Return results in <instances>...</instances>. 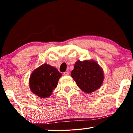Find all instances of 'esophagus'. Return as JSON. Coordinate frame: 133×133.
<instances>
[{
    "instance_id": "1",
    "label": "esophagus",
    "mask_w": 133,
    "mask_h": 133,
    "mask_svg": "<svg viewBox=\"0 0 133 133\" xmlns=\"http://www.w3.org/2000/svg\"><path fill=\"white\" fill-rule=\"evenodd\" d=\"M69 73H70L69 71H66L63 72V75H64V76H68Z\"/></svg>"
}]
</instances>
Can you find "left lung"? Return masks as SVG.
I'll return each mask as SVG.
<instances>
[{"mask_svg":"<svg viewBox=\"0 0 133 133\" xmlns=\"http://www.w3.org/2000/svg\"><path fill=\"white\" fill-rule=\"evenodd\" d=\"M71 75L77 87L88 94L101 88L104 81L103 69L92 59L77 61Z\"/></svg>","mask_w":133,"mask_h":133,"instance_id":"1","label":"left lung"}]
</instances>
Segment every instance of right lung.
Here are the masks:
<instances>
[{"label":"right lung","mask_w":133,"mask_h":133,"mask_svg":"<svg viewBox=\"0 0 133 133\" xmlns=\"http://www.w3.org/2000/svg\"><path fill=\"white\" fill-rule=\"evenodd\" d=\"M62 74L55 67L43 63L31 74L29 85L31 91L41 98L50 97L57 86Z\"/></svg>","instance_id":"add662e5"}]
</instances>
